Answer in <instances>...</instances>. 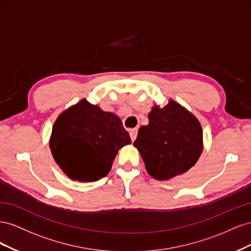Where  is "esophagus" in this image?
<instances>
[{"mask_svg":"<svg viewBox=\"0 0 251 251\" xmlns=\"http://www.w3.org/2000/svg\"><path fill=\"white\" fill-rule=\"evenodd\" d=\"M137 133H138L137 128H132V130L130 131V136H131L132 141H135L136 137H137Z\"/></svg>","mask_w":251,"mask_h":251,"instance_id":"1","label":"esophagus"}]
</instances>
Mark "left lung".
I'll use <instances>...</instances> for the list:
<instances>
[{
    "label": "left lung",
    "instance_id": "8db88e82",
    "mask_svg": "<svg viewBox=\"0 0 251 251\" xmlns=\"http://www.w3.org/2000/svg\"><path fill=\"white\" fill-rule=\"evenodd\" d=\"M147 172L157 180H169L196 164L203 151L202 127L191 112L173 100L155 105L149 125L142 126L134 142Z\"/></svg>",
    "mask_w": 251,
    "mask_h": 251
}]
</instances>
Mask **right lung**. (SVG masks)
I'll use <instances>...</instances> for the list:
<instances>
[{
	"instance_id": "add662e5",
	"label": "right lung",
	"mask_w": 251,
	"mask_h": 251,
	"mask_svg": "<svg viewBox=\"0 0 251 251\" xmlns=\"http://www.w3.org/2000/svg\"><path fill=\"white\" fill-rule=\"evenodd\" d=\"M130 143L117 115L81 100L57 117L49 146L68 177L93 182L107 176L118 150Z\"/></svg>"
}]
</instances>
